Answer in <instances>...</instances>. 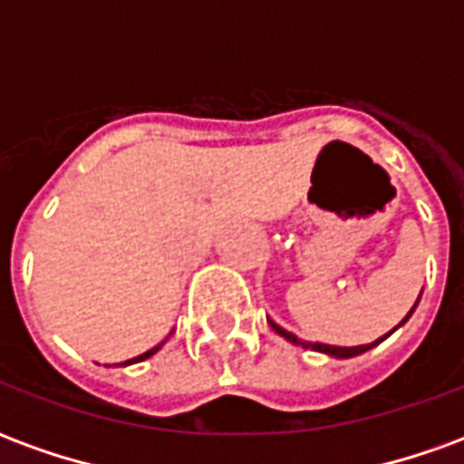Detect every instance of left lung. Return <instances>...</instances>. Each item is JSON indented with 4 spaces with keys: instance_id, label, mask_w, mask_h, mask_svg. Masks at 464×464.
<instances>
[{
    "instance_id": "left-lung-1",
    "label": "left lung",
    "mask_w": 464,
    "mask_h": 464,
    "mask_svg": "<svg viewBox=\"0 0 464 464\" xmlns=\"http://www.w3.org/2000/svg\"><path fill=\"white\" fill-rule=\"evenodd\" d=\"M412 311H415V308H412ZM412 311H410L408 315H405V321H408L410 315H412ZM405 321H402V323H405ZM271 328L276 333H278V335H283L285 341L295 343V345H305V343L298 341V338H295L293 333L283 331L281 325H276V323H271ZM392 331H395V328H392ZM392 331H390V333H392ZM390 333H388V335H390ZM388 335H382L380 341L370 343V345H355V348H338V345H325V343H313L311 348L318 350V353H328V355H333V358H353V355H360V353H365V350H370V348H372V345H378V343H382V341H385V338H388Z\"/></svg>"
}]
</instances>
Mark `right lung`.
Masks as SVG:
<instances>
[{
    "instance_id": "obj_1",
    "label": "right lung",
    "mask_w": 464,
    "mask_h": 464,
    "mask_svg": "<svg viewBox=\"0 0 464 464\" xmlns=\"http://www.w3.org/2000/svg\"><path fill=\"white\" fill-rule=\"evenodd\" d=\"M161 348V345H156V348H151L149 350V353H143V355H139V358H133V360H126V362H123V365H131V362H139V360H146V358H151L153 353H156V350Z\"/></svg>"
}]
</instances>
